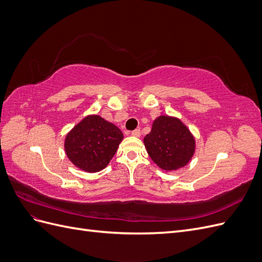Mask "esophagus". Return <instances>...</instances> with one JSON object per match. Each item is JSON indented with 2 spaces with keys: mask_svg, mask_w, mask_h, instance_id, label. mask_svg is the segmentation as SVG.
I'll use <instances>...</instances> for the list:
<instances>
[{
  "mask_svg": "<svg viewBox=\"0 0 262 262\" xmlns=\"http://www.w3.org/2000/svg\"><path fill=\"white\" fill-rule=\"evenodd\" d=\"M131 134L133 137H136V138H140L141 137V131L139 130V129H136V130H133L132 132H131Z\"/></svg>",
  "mask_w": 262,
  "mask_h": 262,
  "instance_id": "1",
  "label": "esophagus"
}]
</instances>
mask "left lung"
Listing matches in <instances>:
<instances>
[{"instance_id": "8db88e82", "label": "left lung", "mask_w": 262, "mask_h": 262, "mask_svg": "<svg viewBox=\"0 0 262 262\" xmlns=\"http://www.w3.org/2000/svg\"><path fill=\"white\" fill-rule=\"evenodd\" d=\"M143 142L152 161L165 171L185 167L195 152L193 134L180 119L167 115L155 119Z\"/></svg>"}]
</instances>
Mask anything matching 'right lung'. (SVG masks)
<instances>
[{
	"label": "right lung",
	"mask_w": 262,
	"mask_h": 262,
	"mask_svg": "<svg viewBox=\"0 0 262 262\" xmlns=\"http://www.w3.org/2000/svg\"><path fill=\"white\" fill-rule=\"evenodd\" d=\"M122 140L117 125L98 115H89L67 134L64 150L77 168L97 172L107 167Z\"/></svg>",
	"instance_id": "add662e5"
}]
</instances>
